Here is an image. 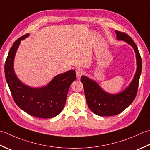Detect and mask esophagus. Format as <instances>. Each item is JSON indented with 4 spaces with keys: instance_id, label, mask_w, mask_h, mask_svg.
<instances>
[{
    "instance_id": "34e87169",
    "label": "esophagus",
    "mask_w": 150,
    "mask_h": 150,
    "mask_svg": "<svg viewBox=\"0 0 150 150\" xmlns=\"http://www.w3.org/2000/svg\"><path fill=\"white\" fill-rule=\"evenodd\" d=\"M76 76L79 78V77H81V76L84 74V71L83 70L81 69H77L76 70Z\"/></svg>"
}]
</instances>
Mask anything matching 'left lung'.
<instances>
[{"instance_id":"8db88e82","label":"left lung","mask_w":150,"mask_h":150,"mask_svg":"<svg viewBox=\"0 0 150 150\" xmlns=\"http://www.w3.org/2000/svg\"><path fill=\"white\" fill-rule=\"evenodd\" d=\"M115 33L117 40L126 42L133 48L136 56L137 70L129 85L124 90L117 94L107 93L96 81L85 76H81V81L83 85L88 108L94 114L101 117L117 115L131 105L137 95L142 71L141 57L135 42L126 33L117 30Z\"/></svg>"}]
</instances>
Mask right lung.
Returning a JSON list of instances; mask_svg holds the SVG:
<instances>
[{
  "label": "right lung",
  "instance_id": "add662e5",
  "mask_svg": "<svg viewBox=\"0 0 150 150\" xmlns=\"http://www.w3.org/2000/svg\"><path fill=\"white\" fill-rule=\"evenodd\" d=\"M24 35L14 42L6 60L5 77L16 104L27 113L35 117L50 118L59 115L66 103L71 83L76 80V72L70 70L54 76L47 85L32 87L23 83L14 71V59L21 41L28 38Z\"/></svg>",
  "mask_w": 150,
  "mask_h": 150
}]
</instances>
